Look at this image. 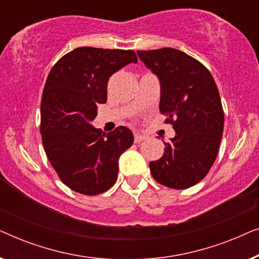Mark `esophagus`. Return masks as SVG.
Returning a JSON list of instances; mask_svg holds the SVG:
<instances>
[{
  "instance_id": "34e87169",
  "label": "esophagus",
  "mask_w": 259,
  "mask_h": 259,
  "mask_svg": "<svg viewBox=\"0 0 259 259\" xmlns=\"http://www.w3.org/2000/svg\"><path fill=\"white\" fill-rule=\"evenodd\" d=\"M145 139H146L145 136H141V134H139V133H134V143L136 144H139Z\"/></svg>"
}]
</instances>
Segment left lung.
I'll list each match as a JSON object with an SVG mask.
<instances>
[{
	"mask_svg": "<svg viewBox=\"0 0 259 259\" xmlns=\"http://www.w3.org/2000/svg\"><path fill=\"white\" fill-rule=\"evenodd\" d=\"M137 53L160 80L159 108L176 131L164 155L150 162L151 173L161 185L187 189L205 178L217 158L224 128L217 84L203 63L178 49Z\"/></svg>",
	"mask_w": 259,
	"mask_h": 259,
	"instance_id": "obj_1",
	"label": "left lung"
}]
</instances>
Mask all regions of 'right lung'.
I'll return each mask as SVG.
<instances>
[{
	"label": "right lung",
	"mask_w": 259,
	"mask_h": 259,
	"mask_svg": "<svg viewBox=\"0 0 259 259\" xmlns=\"http://www.w3.org/2000/svg\"><path fill=\"white\" fill-rule=\"evenodd\" d=\"M138 62L133 51L80 47L53 66L41 99L45 152L61 182L70 190L97 196L118 178V160L133 144L123 126L102 133L91 125L98 105L107 101L112 74Z\"/></svg>",
	"instance_id": "right-lung-1"
}]
</instances>
